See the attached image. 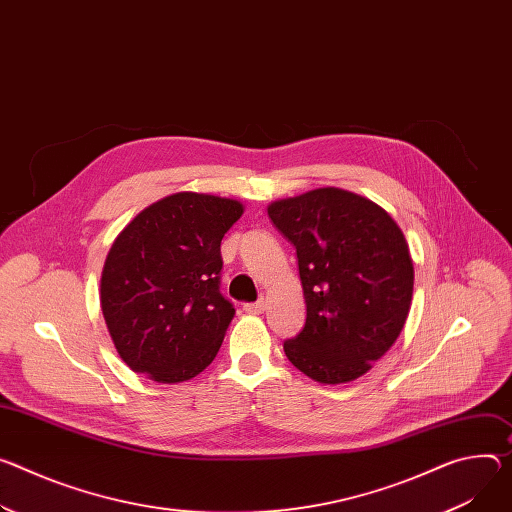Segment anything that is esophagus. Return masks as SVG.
I'll use <instances>...</instances> for the list:
<instances>
[{
	"label": "esophagus",
	"mask_w": 512,
	"mask_h": 512,
	"mask_svg": "<svg viewBox=\"0 0 512 512\" xmlns=\"http://www.w3.org/2000/svg\"><path fill=\"white\" fill-rule=\"evenodd\" d=\"M263 310H265V300H257V302L245 304V312H249V314H261Z\"/></svg>",
	"instance_id": "obj_1"
}]
</instances>
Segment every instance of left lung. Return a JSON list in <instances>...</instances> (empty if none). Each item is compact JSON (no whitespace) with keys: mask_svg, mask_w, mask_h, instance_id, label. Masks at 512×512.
I'll use <instances>...</instances> for the list:
<instances>
[{"mask_svg":"<svg viewBox=\"0 0 512 512\" xmlns=\"http://www.w3.org/2000/svg\"><path fill=\"white\" fill-rule=\"evenodd\" d=\"M267 214L296 247L306 302L286 357L320 384L361 378L410 310L414 267L400 226L376 202L339 188L271 202Z\"/></svg>","mask_w":512,"mask_h":512,"instance_id":"1","label":"left lung"}]
</instances>
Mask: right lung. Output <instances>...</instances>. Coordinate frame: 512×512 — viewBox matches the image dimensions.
Returning <instances> with one entry per match:
<instances>
[{
    "label": "right lung",
    "mask_w": 512,
    "mask_h": 512,
    "mask_svg": "<svg viewBox=\"0 0 512 512\" xmlns=\"http://www.w3.org/2000/svg\"><path fill=\"white\" fill-rule=\"evenodd\" d=\"M243 204L179 192L141 214L106 257L100 302L122 361L149 380L196 378L216 357L235 316L220 294V241Z\"/></svg>",
    "instance_id": "obj_1"
}]
</instances>
